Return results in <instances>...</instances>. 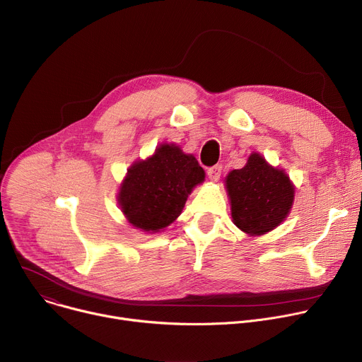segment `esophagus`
Instances as JSON below:
<instances>
[{"instance_id":"1","label":"esophagus","mask_w":362,"mask_h":362,"mask_svg":"<svg viewBox=\"0 0 362 362\" xmlns=\"http://www.w3.org/2000/svg\"><path fill=\"white\" fill-rule=\"evenodd\" d=\"M221 173H222V166L221 165H216V166L208 169V176L214 182H216L221 177Z\"/></svg>"}]
</instances>
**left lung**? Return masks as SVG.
<instances>
[{
    "label": "left lung",
    "mask_w": 362,
    "mask_h": 362,
    "mask_svg": "<svg viewBox=\"0 0 362 362\" xmlns=\"http://www.w3.org/2000/svg\"><path fill=\"white\" fill-rule=\"evenodd\" d=\"M233 223L249 235H262L288 216L293 202V186L279 169L271 168L253 153L242 169L226 177Z\"/></svg>",
    "instance_id": "8db88e82"
}]
</instances>
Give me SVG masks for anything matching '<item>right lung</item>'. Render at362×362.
Returning <instances> with one entry per match:
<instances>
[{"mask_svg": "<svg viewBox=\"0 0 362 362\" xmlns=\"http://www.w3.org/2000/svg\"><path fill=\"white\" fill-rule=\"evenodd\" d=\"M203 179L204 172L192 154L165 143L151 158L129 169L119 204L133 226L158 232L182 214L192 189Z\"/></svg>", "mask_w": 362, "mask_h": 362, "instance_id": "right-lung-1", "label": "right lung"}]
</instances>
